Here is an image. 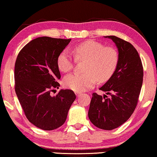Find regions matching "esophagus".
<instances>
[{"label":"esophagus","instance_id":"34e87169","mask_svg":"<svg viewBox=\"0 0 157 157\" xmlns=\"http://www.w3.org/2000/svg\"><path fill=\"white\" fill-rule=\"evenodd\" d=\"M81 94H82L79 93V92H76V96H77V97H79V96L81 95Z\"/></svg>","mask_w":157,"mask_h":157}]
</instances>
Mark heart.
<instances>
[{"instance_id":"obj_1","label":"heart","mask_w":157,"mask_h":157,"mask_svg":"<svg viewBox=\"0 0 157 157\" xmlns=\"http://www.w3.org/2000/svg\"><path fill=\"white\" fill-rule=\"evenodd\" d=\"M73 53L76 60L86 61L84 74L71 73L63 79L65 87L75 92H83L92 87L97 80L105 82L113 75L119 63V52L112 46H105L103 44L93 40L75 46ZM75 59L67 50H63L58 55L57 65L63 73L69 72L73 68Z\"/></svg>"}]
</instances>
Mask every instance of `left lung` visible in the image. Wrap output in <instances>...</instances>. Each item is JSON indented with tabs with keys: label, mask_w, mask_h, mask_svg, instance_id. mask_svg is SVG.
I'll return each instance as SVG.
<instances>
[{
	"label": "left lung",
	"mask_w": 157,
	"mask_h": 157,
	"mask_svg": "<svg viewBox=\"0 0 157 157\" xmlns=\"http://www.w3.org/2000/svg\"><path fill=\"white\" fill-rule=\"evenodd\" d=\"M105 37L117 45L119 63L113 75L100 88L111 98L94 92L88 116L95 127L111 130L123 124L134 112L142 87L144 67L138 51L129 42L115 36Z\"/></svg>",
	"instance_id": "obj_1"
}]
</instances>
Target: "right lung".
<instances>
[{
  "instance_id": "add662e5",
  "label": "right lung",
  "mask_w": 157,
  "mask_h": 157,
  "mask_svg": "<svg viewBox=\"0 0 157 157\" xmlns=\"http://www.w3.org/2000/svg\"><path fill=\"white\" fill-rule=\"evenodd\" d=\"M71 39L39 37L27 44L17 55L14 67L15 92L25 117L33 124L53 130L61 127L76 97L73 90H61L58 55Z\"/></svg>"
}]
</instances>
